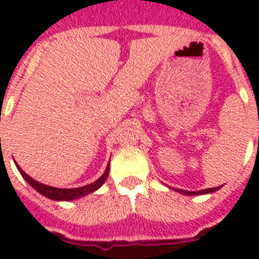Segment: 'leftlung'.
Returning a JSON list of instances; mask_svg holds the SVG:
<instances>
[{
	"label": "left lung",
	"instance_id": "obj_1",
	"mask_svg": "<svg viewBox=\"0 0 259 259\" xmlns=\"http://www.w3.org/2000/svg\"><path fill=\"white\" fill-rule=\"evenodd\" d=\"M221 187H215V188H207V189H201V191H184V189H176L177 192L180 193H184V195H203V193H211V192H215L218 191Z\"/></svg>",
	"mask_w": 259,
	"mask_h": 259
}]
</instances>
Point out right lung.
I'll return each mask as SVG.
<instances>
[{
    "instance_id": "right-lung-1",
    "label": "right lung",
    "mask_w": 259,
    "mask_h": 259,
    "mask_svg": "<svg viewBox=\"0 0 259 259\" xmlns=\"http://www.w3.org/2000/svg\"><path fill=\"white\" fill-rule=\"evenodd\" d=\"M17 165V164H16ZM110 165V164H109ZM109 165L106 168L105 173L102 175L97 181H94L91 184H87L84 187H79V188H55V187H51V185H46L38 183L34 179H32L30 176H28L24 170L17 165V169L20 170L21 176L28 181V184L30 187H33L38 193H41L42 196L48 197V199H52V200H58V201H70L75 200V199H79V197L86 196L89 193L97 191L98 188H101L102 184L105 183L107 176H109Z\"/></svg>"
}]
</instances>
